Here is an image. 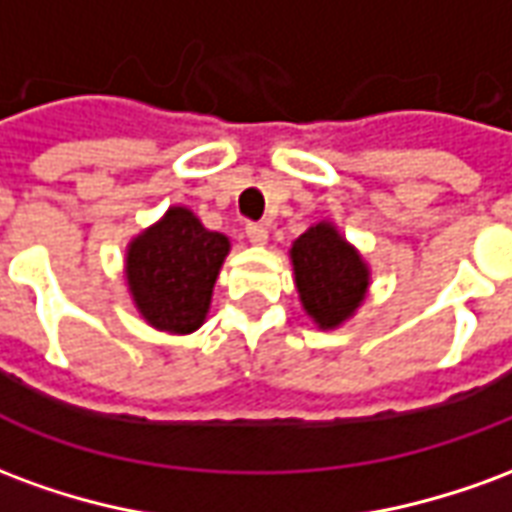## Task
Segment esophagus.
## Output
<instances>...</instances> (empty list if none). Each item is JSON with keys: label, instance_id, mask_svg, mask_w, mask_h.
I'll list each match as a JSON object with an SVG mask.
<instances>
[{"label": "esophagus", "instance_id": "1", "mask_svg": "<svg viewBox=\"0 0 512 512\" xmlns=\"http://www.w3.org/2000/svg\"><path fill=\"white\" fill-rule=\"evenodd\" d=\"M246 238L252 241V244H266L268 241V230H266V224H260V222H249L246 224Z\"/></svg>", "mask_w": 512, "mask_h": 512}]
</instances>
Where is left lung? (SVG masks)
Wrapping results in <instances>:
<instances>
[{
	"mask_svg": "<svg viewBox=\"0 0 512 512\" xmlns=\"http://www.w3.org/2000/svg\"><path fill=\"white\" fill-rule=\"evenodd\" d=\"M301 304L321 329L354 315L367 290V266L332 224H315L290 249Z\"/></svg>",
	"mask_w": 512,
	"mask_h": 512,
	"instance_id": "1",
	"label": "left lung"
}]
</instances>
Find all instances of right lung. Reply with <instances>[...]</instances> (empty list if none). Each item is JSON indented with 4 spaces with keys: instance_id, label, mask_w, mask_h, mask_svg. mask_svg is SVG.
<instances>
[{
    "instance_id": "obj_1",
    "label": "right lung",
    "mask_w": 512,
    "mask_h": 512,
    "mask_svg": "<svg viewBox=\"0 0 512 512\" xmlns=\"http://www.w3.org/2000/svg\"><path fill=\"white\" fill-rule=\"evenodd\" d=\"M230 241L211 233L186 208L167 216L128 246L126 277L136 307L161 332H194L211 304Z\"/></svg>"
}]
</instances>
